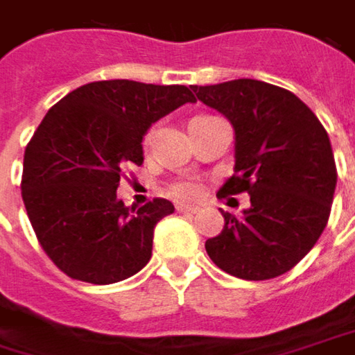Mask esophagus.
<instances>
[{"label":"esophagus","instance_id":"esophagus-1","mask_svg":"<svg viewBox=\"0 0 355 355\" xmlns=\"http://www.w3.org/2000/svg\"><path fill=\"white\" fill-rule=\"evenodd\" d=\"M178 213H197V207H191V205H177Z\"/></svg>","mask_w":355,"mask_h":355}]
</instances>
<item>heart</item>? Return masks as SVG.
Returning <instances> with one entry per match:
<instances>
[{"instance_id":"obj_1","label":"heart","mask_w":355,"mask_h":355,"mask_svg":"<svg viewBox=\"0 0 355 355\" xmlns=\"http://www.w3.org/2000/svg\"><path fill=\"white\" fill-rule=\"evenodd\" d=\"M153 140V132L146 136V144ZM168 193L178 200H195L200 195V187H198L195 180H177L171 184Z\"/></svg>"}]
</instances>
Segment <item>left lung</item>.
Returning a JSON list of instances; mask_svg holds the SVG:
<instances>
[{
    "mask_svg": "<svg viewBox=\"0 0 355 355\" xmlns=\"http://www.w3.org/2000/svg\"><path fill=\"white\" fill-rule=\"evenodd\" d=\"M193 92L235 128V173L217 197H251L241 215L220 211L225 227L205 249L239 279L279 277L311 251L329 219L338 182L329 136L297 96L267 82L239 78Z\"/></svg>",
    "mask_w": 355,
    "mask_h": 355,
    "instance_id": "obj_1",
    "label": "left lung"
}]
</instances>
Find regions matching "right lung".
<instances>
[{
  "instance_id": "right-lung-1",
  "label": "right lung",
  "mask_w": 355,
  "mask_h": 355,
  "mask_svg": "<svg viewBox=\"0 0 355 355\" xmlns=\"http://www.w3.org/2000/svg\"><path fill=\"white\" fill-rule=\"evenodd\" d=\"M187 102H195L193 86L102 80L44 116L26 146L21 197L42 249L68 277L108 285L150 261L155 227L175 207L153 198L128 209L116 189L130 164H142L153 122Z\"/></svg>"
}]
</instances>
